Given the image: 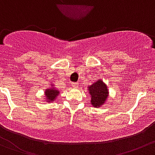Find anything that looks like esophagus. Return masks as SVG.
Returning a JSON list of instances; mask_svg holds the SVG:
<instances>
[{"label": "esophagus", "instance_id": "1", "mask_svg": "<svg viewBox=\"0 0 155 155\" xmlns=\"http://www.w3.org/2000/svg\"><path fill=\"white\" fill-rule=\"evenodd\" d=\"M71 86L73 87L74 88H78V84L76 83V82H73V83H71Z\"/></svg>", "mask_w": 155, "mask_h": 155}]
</instances>
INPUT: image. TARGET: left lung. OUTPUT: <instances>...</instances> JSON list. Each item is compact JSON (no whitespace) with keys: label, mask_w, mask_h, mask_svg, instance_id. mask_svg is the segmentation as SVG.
<instances>
[{"label":"left lung","mask_w":155,"mask_h":155,"mask_svg":"<svg viewBox=\"0 0 155 155\" xmlns=\"http://www.w3.org/2000/svg\"><path fill=\"white\" fill-rule=\"evenodd\" d=\"M91 104L95 108H100L107 102L109 97V90L107 84L101 79L94 82L87 87Z\"/></svg>","instance_id":"obj_1"}]
</instances>
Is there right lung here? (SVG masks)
Instances as JSON below:
<instances>
[{"instance_id": "add662e5", "label": "right lung", "mask_w": 155, "mask_h": 155, "mask_svg": "<svg viewBox=\"0 0 155 155\" xmlns=\"http://www.w3.org/2000/svg\"><path fill=\"white\" fill-rule=\"evenodd\" d=\"M60 94V91H58V89L54 87V84H51V87L47 88V89L45 90V92H44V96H45V102L47 103H51L54 102L55 100L57 99V97H58Z\"/></svg>"}]
</instances>
